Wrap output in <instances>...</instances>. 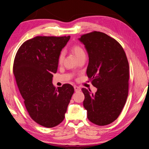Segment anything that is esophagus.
<instances>
[{
	"mask_svg": "<svg viewBox=\"0 0 149 149\" xmlns=\"http://www.w3.org/2000/svg\"><path fill=\"white\" fill-rule=\"evenodd\" d=\"M74 91L76 92H78V91H81V88L78 86H74Z\"/></svg>",
	"mask_w": 149,
	"mask_h": 149,
	"instance_id": "esophagus-1",
	"label": "esophagus"
}]
</instances>
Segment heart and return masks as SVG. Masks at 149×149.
I'll return each instance as SVG.
<instances>
[{
	"label": "heart",
	"mask_w": 149,
	"mask_h": 149,
	"mask_svg": "<svg viewBox=\"0 0 149 149\" xmlns=\"http://www.w3.org/2000/svg\"><path fill=\"white\" fill-rule=\"evenodd\" d=\"M71 50L74 53L75 56L77 58V59L81 56L85 55L84 49L81 47H80L79 45H73V47H72ZM63 59H64V53L62 52L60 53L59 56H58V63L59 65H61L63 61Z\"/></svg>",
	"instance_id": "1"
}]
</instances>
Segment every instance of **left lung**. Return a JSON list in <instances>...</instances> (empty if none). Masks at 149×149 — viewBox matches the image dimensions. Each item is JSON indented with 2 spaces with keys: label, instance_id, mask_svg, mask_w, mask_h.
<instances>
[{
  "label": "left lung",
  "instance_id": "8db88e82",
  "mask_svg": "<svg viewBox=\"0 0 149 149\" xmlns=\"http://www.w3.org/2000/svg\"><path fill=\"white\" fill-rule=\"evenodd\" d=\"M86 49V73L97 89L95 94L82 88L83 106L88 119L106 125L117 119L127 100L129 66L123 48L116 40L100 31L84 34L79 38Z\"/></svg>",
  "mask_w": 149,
  "mask_h": 149
}]
</instances>
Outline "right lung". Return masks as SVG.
<instances>
[{
	"instance_id": "right-lung-1",
	"label": "right lung",
	"mask_w": 149,
	"mask_h": 149,
	"mask_svg": "<svg viewBox=\"0 0 149 149\" xmlns=\"http://www.w3.org/2000/svg\"><path fill=\"white\" fill-rule=\"evenodd\" d=\"M70 36H38L26 40L18 49L13 72L30 118L43 127L60 124L65 115L74 88L65 84L56 89L53 73L58 68V58Z\"/></svg>"
}]
</instances>
